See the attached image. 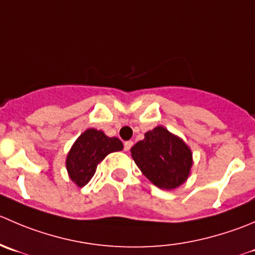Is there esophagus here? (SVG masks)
Masks as SVG:
<instances>
[{
  "instance_id": "34e87169",
  "label": "esophagus",
  "mask_w": 255,
  "mask_h": 255,
  "mask_svg": "<svg viewBox=\"0 0 255 255\" xmlns=\"http://www.w3.org/2000/svg\"><path fill=\"white\" fill-rule=\"evenodd\" d=\"M123 145H125V150H129L130 147L133 145V142H132V140H126L125 144H123Z\"/></svg>"
}]
</instances>
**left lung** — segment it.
Here are the masks:
<instances>
[{"mask_svg":"<svg viewBox=\"0 0 255 255\" xmlns=\"http://www.w3.org/2000/svg\"><path fill=\"white\" fill-rule=\"evenodd\" d=\"M140 172L162 189H174L185 182L192 167V153L180 138L164 127H155L130 149Z\"/></svg>","mask_w":255,"mask_h":255,"instance_id":"8db88e82","label":"left lung"}]
</instances>
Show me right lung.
Returning a JSON list of instances; mask_svg holds the SVG:
<instances>
[{
  "label": "right lung",
  "instance_id": "right-lung-1",
  "mask_svg": "<svg viewBox=\"0 0 255 255\" xmlns=\"http://www.w3.org/2000/svg\"><path fill=\"white\" fill-rule=\"evenodd\" d=\"M123 148L122 142L116 137H107L102 130L87 129L78 137L67 155L70 178L78 185L85 187L96 173L97 164L112 152Z\"/></svg>",
  "mask_w": 255,
  "mask_h": 255
}]
</instances>
